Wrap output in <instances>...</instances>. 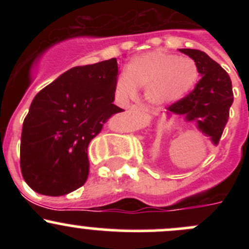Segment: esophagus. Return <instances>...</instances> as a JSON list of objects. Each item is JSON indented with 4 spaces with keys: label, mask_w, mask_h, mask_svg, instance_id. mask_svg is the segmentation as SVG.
<instances>
[{
    "label": "esophagus",
    "mask_w": 249,
    "mask_h": 249,
    "mask_svg": "<svg viewBox=\"0 0 249 249\" xmlns=\"http://www.w3.org/2000/svg\"><path fill=\"white\" fill-rule=\"evenodd\" d=\"M130 109H131V110H135V109H139V110H147V107H145L144 105H132V106L130 107Z\"/></svg>",
    "instance_id": "obj_1"
}]
</instances>
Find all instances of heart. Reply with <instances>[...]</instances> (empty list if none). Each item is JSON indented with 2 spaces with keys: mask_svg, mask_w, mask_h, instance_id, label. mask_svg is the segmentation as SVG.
Masks as SVG:
<instances>
[{
  "mask_svg": "<svg viewBox=\"0 0 249 249\" xmlns=\"http://www.w3.org/2000/svg\"><path fill=\"white\" fill-rule=\"evenodd\" d=\"M197 76L199 69L192 57L154 50L130 60L126 73L118 77L117 91L124 99H130L136 95L137 87H144L147 101L161 107L187 95Z\"/></svg>",
  "mask_w": 249,
  "mask_h": 249,
  "instance_id": "b5f03b06",
  "label": "heart"
}]
</instances>
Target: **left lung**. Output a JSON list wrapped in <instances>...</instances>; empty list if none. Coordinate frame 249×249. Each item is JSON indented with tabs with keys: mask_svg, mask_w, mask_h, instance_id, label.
<instances>
[{
	"mask_svg": "<svg viewBox=\"0 0 249 249\" xmlns=\"http://www.w3.org/2000/svg\"><path fill=\"white\" fill-rule=\"evenodd\" d=\"M197 65L201 79L187 96L167 107V114L179 115L185 122H194L196 127L218 144L229 119L233 102L231 79L218 62L197 49H179Z\"/></svg>",
	"mask_w": 249,
	"mask_h": 249,
	"instance_id": "left-lung-1",
	"label": "left lung"
}]
</instances>
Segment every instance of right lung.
Wrapping results in <instances>:
<instances>
[{"label": "right lung", "mask_w": 249, "mask_h": 249, "mask_svg": "<svg viewBox=\"0 0 249 249\" xmlns=\"http://www.w3.org/2000/svg\"><path fill=\"white\" fill-rule=\"evenodd\" d=\"M115 57L69 70L35 96L25 117L20 167L31 189L66 195L89 176L88 145L113 114L117 89Z\"/></svg>", "instance_id": "add662e5"}]
</instances>
